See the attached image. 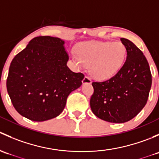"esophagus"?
Wrapping results in <instances>:
<instances>
[{
  "label": "esophagus",
  "instance_id": "obj_1",
  "mask_svg": "<svg viewBox=\"0 0 159 159\" xmlns=\"http://www.w3.org/2000/svg\"><path fill=\"white\" fill-rule=\"evenodd\" d=\"M82 83H83V84H91V78H90L89 77L85 76V77H84V79H83Z\"/></svg>",
  "mask_w": 159,
  "mask_h": 159
}]
</instances>
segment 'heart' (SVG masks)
Segmentation results:
<instances>
[{
	"instance_id": "obj_1",
	"label": "heart",
	"mask_w": 159,
	"mask_h": 159,
	"mask_svg": "<svg viewBox=\"0 0 159 159\" xmlns=\"http://www.w3.org/2000/svg\"><path fill=\"white\" fill-rule=\"evenodd\" d=\"M126 48L120 41H88L78 46L71 57L78 68L90 65L91 76L99 81L113 77L124 64Z\"/></svg>"
}]
</instances>
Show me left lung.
I'll return each mask as SVG.
<instances>
[{
    "label": "left lung",
    "mask_w": 159,
    "mask_h": 159,
    "mask_svg": "<svg viewBox=\"0 0 159 159\" xmlns=\"http://www.w3.org/2000/svg\"><path fill=\"white\" fill-rule=\"evenodd\" d=\"M126 61L118 73L103 82H93L91 109L101 119L124 123L136 116L146 105L152 86V74L146 57L125 38Z\"/></svg>",
    "instance_id": "1"
}]
</instances>
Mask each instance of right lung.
<instances>
[{"instance_id":"add662e5","label":"right lung","mask_w":159,"mask_h":159,"mask_svg":"<svg viewBox=\"0 0 159 159\" xmlns=\"http://www.w3.org/2000/svg\"><path fill=\"white\" fill-rule=\"evenodd\" d=\"M65 41L51 36L33 38L11 61L7 90L14 108L34 121L58 116L68 96L82 84L84 75L67 66Z\"/></svg>"}]
</instances>
